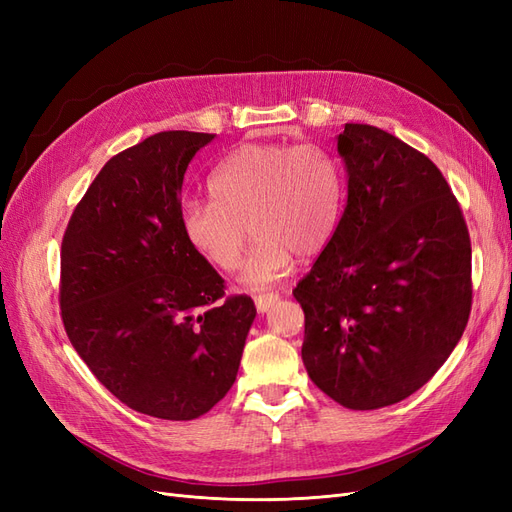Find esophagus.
<instances>
[{
    "label": "esophagus",
    "mask_w": 512,
    "mask_h": 512,
    "mask_svg": "<svg viewBox=\"0 0 512 512\" xmlns=\"http://www.w3.org/2000/svg\"><path fill=\"white\" fill-rule=\"evenodd\" d=\"M280 299V294L277 292H267V294H258L256 297V309H258V314H265V312H269V307Z\"/></svg>",
    "instance_id": "obj_1"
}]
</instances>
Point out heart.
<instances>
[{"label": "heart", "instance_id": "1", "mask_svg": "<svg viewBox=\"0 0 512 512\" xmlns=\"http://www.w3.org/2000/svg\"><path fill=\"white\" fill-rule=\"evenodd\" d=\"M211 200L181 205V232L192 250L232 271L247 237H258L241 269L250 288L269 286L292 269L294 256H318L335 235L344 203L342 168L316 145H245L213 170Z\"/></svg>", "mask_w": 512, "mask_h": 512}]
</instances>
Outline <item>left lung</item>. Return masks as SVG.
Here are the masks:
<instances>
[{"mask_svg":"<svg viewBox=\"0 0 512 512\" xmlns=\"http://www.w3.org/2000/svg\"><path fill=\"white\" fill-rule=\"evenodd\" d=\"M348 200L335 235L292 290L305 314L303 365L350 410L410 397L466 329L472 247L440 168L367 123L337 136Z\"/></svg>","mask_w":512,"mask_h":512,"instance_id":"8db88e82","label":"left lung"}]
</instances>
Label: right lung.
Masks as SVG:
<instances>
[{"label": "right lung", "instance_id": "right-lung-1", "mask_svg": "<svg viewBox=\"0 0 512 512\" xmlns=\"http://www.w3.org/2000/svg\"><path fill=\"white\" fill-rule=\"evenodd\" d=\"M213 136L158 132L117 153L61 241L70 344L121 404L164 421H192L230 391L256 318L181 232L183 175Z\"/></svg>", "mask_w": 512, "mask_h": 512}]
</instances>
